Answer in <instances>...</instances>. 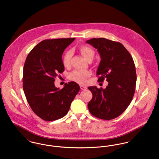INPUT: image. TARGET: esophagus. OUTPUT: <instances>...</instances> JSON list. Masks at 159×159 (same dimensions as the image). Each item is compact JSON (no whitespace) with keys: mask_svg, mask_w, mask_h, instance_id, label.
Segmentation results:
<instances>
[{"mask_svg":"<svg viewBox=\"0 0 159 159\" xmlns=\"http://www.w3.org/2000/svg\"><path fill=\"white\" fill-rule=\"evenodd\" d=\"M80 88L82 90H86L87 89V88L85 86L80 85Z\"/></svg>","mask_w":159,"mask_h":159,"instance_id":"obj_1","label":"esophagus"}]
</instances>
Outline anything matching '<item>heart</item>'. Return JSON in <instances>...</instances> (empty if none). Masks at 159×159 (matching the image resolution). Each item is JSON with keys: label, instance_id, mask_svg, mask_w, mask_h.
<instances>
[{"label": "heart", "instance_id": "b5f03b06", "mask_svg": "<svg viewBox=\"0 0 159 159\" xmlns=\"http://www.w3.org/2000/svg\"><path fill=\"white\" fill-rule=\"evenodd\" d=\"M79 51L87 61L93 59L94 56L95 52L94 49L89 46H80ZM73 51L71 50H68L64 53L62 57V63L65 67H69L70 66ZM90 75V72L87 70H74L69 74V79L78 84H84L86 82L88 78H89Z\"/></svg>", "mask_w": 159, "mask_h": 159}]
</instances>
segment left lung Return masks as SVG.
Here are the masks:
<instances>
[{"label":"left lung","mask_w":159,"mask_h":159,"mask_svg":"<svg viewBox=\"0 0 159 159\" xmlns=\"http://www.w3.org/2000/svg\"><path fill=\"white\" fill-rule=\"evenodd\" d=\"M100 56L97 71L98 82L105 79L108 82L105 89L89 86L93 94L88 107L94 116L111 120L121 115L130 104L135 93L137 75L132 56L120 42L105 38L86 41Z\"/></svg>","instance_id":"1"}]
</instances>
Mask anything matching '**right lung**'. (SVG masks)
Returning <instances> with one entry per match:
<instances>
[{"instance_id": "add662e5", "label": "right lung", "mask_w": 159, "mask_h": 159, "mask_svg": "<svg viewBox=\"0 0 159 159\" xmlns=\"http://www.w3.org/2000/svg\"><path fill=\"white\" fill-rule=\"evenodd\" d=\"M75 38L47 39L28 54L23 71V89L33 112L45 121L64 117L79 93L75 82L66 83L60 89L54 85L55 77L64 71L61 56Z\"/></svg>"}]
</instances>
